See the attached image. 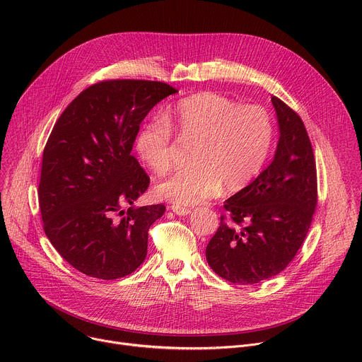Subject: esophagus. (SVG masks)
I'll return each mask as SVG.
<instances>
[{"mask_svg":"<svg viewBox=\"0 0 362 362\" xmlns=\"http://www.w3.org/2000/svg\"><path fill=\"white\" fill-rule=\"evenodd\" d=\"M170 209L173 211V214H176V215H179V216H187V215L192 212L190 209L183 208V206H177V204L170 206Z\"/></svg>","mask_w":362,"mask_h":362,"instance_id":"1","label":"esophagus"}]
</instances>
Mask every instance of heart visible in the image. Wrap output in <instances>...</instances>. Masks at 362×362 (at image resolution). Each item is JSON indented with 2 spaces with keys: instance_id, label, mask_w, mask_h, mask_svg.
I'll return each mask as SVG.
<instances>
[{
  "instance_id": "1",
  "label": "heart",
  "mask_w": 362,
  "mask_h": 362,
  "mask_svg": "<svg viewBox=\"0 0 362 362\" xmlns=\"http://www.w3.org/2000/svg\"><path fill=\"white\" fill-rule=\"evenodd\" d=\"M164 119L146 123L137 137L140 159L162 175L173 165V129L194 143L192 168L176 172L154 186V194L190 206L218 194L245 189L264 169L274 141L271 115L261 106H239L212 91L182 98Z\"/></svg>"
}]
</instances>
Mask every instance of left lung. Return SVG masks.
I'll use <instances>...</instances> for the list:
<instances>
[{
	"mask_svg": "<svg viewBox=\"0 0 362 362\" xmlns=\"http://www.w3.org/2000/svg\"><path fill=\"white\" fill-rule=\"evenodd\" d=\"M279 140L272 163L229 197L221 226L206 246L223 279L253 285L282 272L302 246L317 208V166L300 117L272 97Z\"/></svg>",
	"mask_w": 362,
	"mask_h": 362,
	"instance_id": "1",
	"label": "left lung"
}]
</instances>
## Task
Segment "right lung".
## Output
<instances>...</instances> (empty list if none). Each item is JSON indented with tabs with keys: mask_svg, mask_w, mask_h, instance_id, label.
<instances>
[{
	"mask_svg": "<svg viewBox=\"0 0 362 362\" xmlns=\"http://www.w3.org/2000/svg\"><path fill=\"white\" fill-rule=\"evenodd\" d=\"M176 91L160 81H100L56 122L38 186L42 228L64 261L84 275L110 281L143 264L148 228L166 208L133 206L150 179L132 148L147 113Z\"/></svg>",
	"mask_w": 362,
	"mask_h": 362,
	"instance_id": "1",
	"label": "right lung"
}]
</instances>
